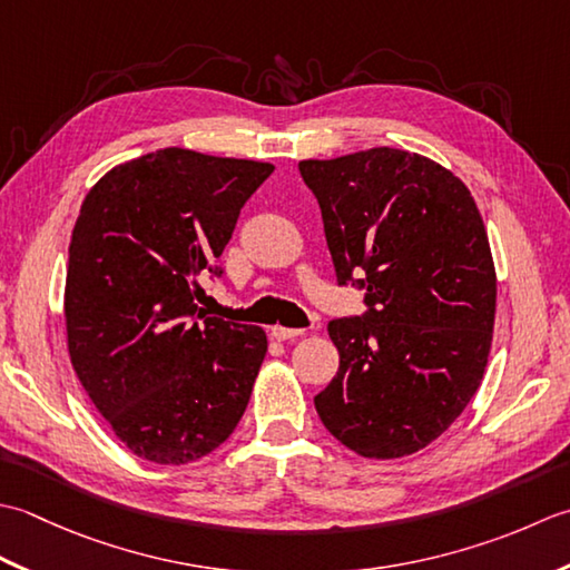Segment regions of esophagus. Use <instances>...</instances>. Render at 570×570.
Instances as JSON below:
<instances>
[{"instance_id":"obj_1","label":"esophagus","mask_w":570,"mask_h":570,"mask_svg":"<svg viewBox=\"0 0 570 570\" xmlns=\"http://www.w3.org/2000/svg\"><path fill=\"white\" fill-rule=\"evenodd\" d=\"M271 334L275 336L277 342H285V340H295V336H302V334H305V330H289V327H281V324H275Z\"/></svg>"}]
</instances>
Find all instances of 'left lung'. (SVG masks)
Instances as JSON below:
<instances>
[{
	"instance_id": "1",
	"label": "left lung",
	"mask_w": 570,
	"mask_h": 570,
	"mask_svg": "<svg viewBox=\"0 0 570 570\" xmlns=\"http://www.w3.org/2000/svg\"><path fill=\"white\" fill-rule=\"evenodd\" d=\"M299 174L336 283L364 287L368 307L330 322L340 371L315 396L320 421L362 458L413 455L455 423L490 356L497 273L478 204L450 169L393 147Z\"/></svg>"
}]
</instances>
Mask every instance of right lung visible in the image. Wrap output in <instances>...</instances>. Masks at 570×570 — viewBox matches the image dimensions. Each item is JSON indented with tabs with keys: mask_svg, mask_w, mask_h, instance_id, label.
<instances>
[{
	"mask_svg": "<svg viewBox=\"0 0 570 570\" xmlns=\"http://www.w3.org/2000/svg\"><path fill=\"white\" fill-rule=\"evenodd\" d=\"M268 161L167 147L112 167L80 206L63 315L78 381L137 458L187 464L236 431L268 336L206 317L202 277Z\"/></svg>",
	"mask_w": 570,
	"mask_h": 570,
	"instance_id": "1",
	"label": "right lung"
}]
</instances>
